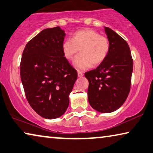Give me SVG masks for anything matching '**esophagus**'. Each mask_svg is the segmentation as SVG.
Masks as SVG:
<instances>
[{
  "label": "esophagus",
  "mask_w": 153,
  "mask_h": 153,
  "mask_svg": "<svg viewBox=\"0 0 153 153\" xmlns=\"http://www.w3.org/2000/svg\"><path fill=\"white\" fill-rule=\"evenodd\" d=\"M77 76H78L79 77H82V76H84V74L82 71H77Z\"/></svg>",
  "instance_id": "1"
}]
</instances>
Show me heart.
<instances>
[{"label": "heart", "mask_w": 153, "mask_h": 153, "mask_svg": "<svg viewBox=\"0 0 153 153\" xmlns=\"http://www.w3.org/2000/svg\"><path fill=\"white\" fill-rule=\"evenodd\" d=\"M80 55L74 61L77 69L85 70L91 67L97 66L107 59L110 50L108 39L101 36L92 29H82L73 35L71 39H67L62 43L64 57L72 60L77 53Z\"/></svg>", "instance_id": "obj_1"}]
</instances>
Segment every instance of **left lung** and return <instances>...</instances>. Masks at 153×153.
<instances>
[{"label": "left lung", "instance_id": "1", "mask_svg": "<svg viewBox=\"0 0 153 153\" xmlns=\"http://www.w3.org/2000/svg\"><path fill=\"white\" fill-rule=\"evenodd\" d=\"M105 31L110 43L109 54L95 69L85 73L89 82L88 99L94 110L110 113L118 110L129 93L133 59L127 42L108 27Z\"/></svg>", "mask_w": 153, "mask_h": 153}]
</instances>
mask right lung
Returning <instances> with one entry per match:
<instances>
[{"label": "right lung", "instance_id": "add662e5", "mask_svg": "<svg viewBox=\"0 0 153 153\" xmlns=\"http://www.w3.org/2000/svg\"><path fill=\"white\" fill-rule=\"evenodd\" d=\"M65 36L59 26L44 29L29 41L22 56L20 77L26 97L31 108L47 119L65 112L77 77L62 54Z\"/></svg>", "mask_w": 153, "mask_h": 153}]
</instances>
